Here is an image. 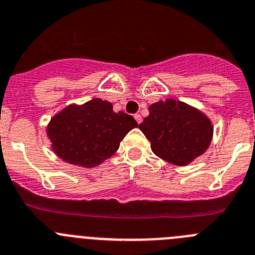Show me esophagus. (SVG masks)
I'll return each mask as SVG.
<instances>
[{
  "mask_svg": "<svg viewBox=\"0 0 255 255\" xmlns=\"http://www.w3.org/2000/svg\"><path fill=\"white\" fill-rule=\"evenodd\" d=\"M134 119H136L137 121V123H141L142 122V117H141V114H134Z\"/></svg>",
  "mask_w": 255,
  "mask_h": 255,
  "instance_id": "obj_1",
  "label": "esophagus"
}]
</instances>
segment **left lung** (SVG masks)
Listing matches in <instances>:
<instances>
[{"mask_svg":"<svg viewBox=\"0 0 255 255\" xmlns=\"http://www.w3.org/2000/svg\"><path fill=\"white\" fill-rule=\"evenodd\" d=\"M150 116L139 129L151 142V150L160 159L184 166L205 153L212 139L210 119L183 102L166 99L148 108Z\"/></svg>","mask_w":255,"mask_h":255,"instance_id":"obj_1","label":"left lung"}]
</instances>
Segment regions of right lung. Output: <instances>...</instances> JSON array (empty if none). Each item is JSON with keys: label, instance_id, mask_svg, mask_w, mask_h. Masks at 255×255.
I'll list each match as a JSON object with an SVG mask.
<instances>
[{"label": "right lung", "instance_id": "right-lung-1", "mask_svg": "<svg viewBox=\"0 0 255 255\" xmlns=\"http://www.w3.org/2000/svg\"><path fill=\"white\" fill-rule=\"evenodd\" d=\"M137 126L132 116L116 113L112 103L95 98L66 107L50 119L47 133L52 148L63 161L94 167L113 156L126 134Z\"/></svg>", "mask_w": 255, "mask_h": 255}]
</instances>
